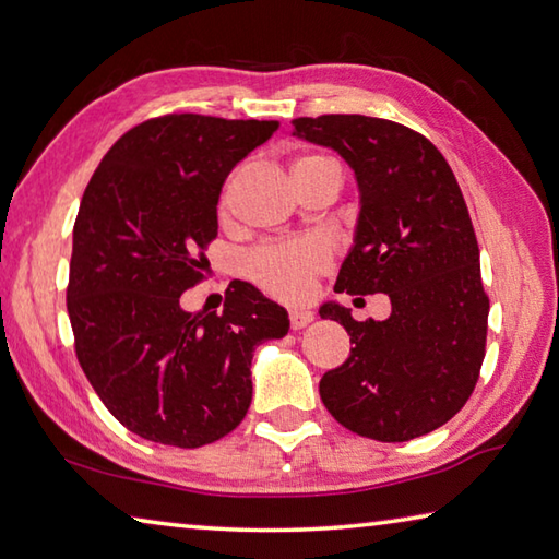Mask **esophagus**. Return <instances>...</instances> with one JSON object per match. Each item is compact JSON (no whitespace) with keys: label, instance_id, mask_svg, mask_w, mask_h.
Here are the masks:
<instances>
[{"label":"esophagus","instance_id":"34e87169","mask_svg":"<svg viewBox=\"0 0 559 559\" xmlns=\"http://www.w3.org/2000/svg\"><path fill=\"white\" fill-rule=\"evenodd\" d=\"M311 321H313V313L307 311V309H292L289 311V323H292L294 331L304 329V325H309Z\"/></svg>","mask_w":559,"mask_h":559}]
</instances>
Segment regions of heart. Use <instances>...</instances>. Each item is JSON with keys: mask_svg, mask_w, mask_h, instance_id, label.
<instances>
[{"mask_svg": "<svg viewBox=\"0 0 559 559\" xmlns=\"http://www.w3.org/2000/svg\"><path fill=\"white\" fill-rule=\"evenodd\" d=\"M325 160V157H304L301 163ZM333 163V160H331ZM230 185L234 177L226 182L224 194H221V209H228L230 202ZM331 267V250L319 238H299L289 243L262 246L248 258V275L277 299H304L311 289V282L323 275Z\"/></svg>", "mask_w": 559, "mask_h": 559, "instance_id": "obj_1", "label": "heart"}]
</instances>
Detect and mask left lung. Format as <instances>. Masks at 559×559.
Returning <instances> with one entry per match:
<instances>
[{"label": "left lung", "instance_id": "8db88e82", "mask_svg": "<svg viewBox=\"0 0 559 559\" xmlns=\"http://www.w3.org/2000/svg\"><path fill=\"white\" fill-rule=\"evenodd\" d=\"M292 123V135L338 153L360 192L335 292L392 301L384 321H355L335 301L319 309L353 343L321 379L323 404L379 443L426 436L467 404L487 343L489 299L465 197L436 145L402 123L360 114Z\"/></svg>", "mask_w": 559, "mask_h": 559}]
</instances>
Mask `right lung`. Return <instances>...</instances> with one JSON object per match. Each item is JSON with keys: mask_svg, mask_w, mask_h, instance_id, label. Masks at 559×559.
Wrapping results in <instances>:
<instances>
[{"mask_svg": "<svg viewBox=\"0 0 559 559\" xmlns=\"http://www.w3.org/2000/svg\"><path fill=\"white\" fill-rule=\"evenodd\" d=\"M277 129L160 116L123 133L84 189L68 284L78 360L111 416L153 443L230 433L252 399V353L289 331L287 309L248 282L230 284L224 311L180 304L202 280L228 173Z\"/></svg>", "mask_w": 559, "mask_h": 559, "instance_id": "add662e5", "label": "right lung"}]
</instances>
